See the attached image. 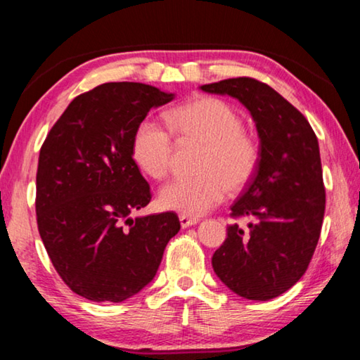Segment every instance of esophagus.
Masks as SVG:
<instances>
[{"label": "esophagus", "mask_w": 360, "mask_h": 360, "mask_svg": "<svg viewBox=\"0 0 360 360\" xmlns=\"http://www.w3.org/2000/svg\"><path fill=\"white\" fill-rule=\"evenodd\" d=\"M179 222H181V227L182 229H187L191 227V225L198 224V219L197 217H188V216H179Z\"/></svg>", "instance_id": "1"}]
</instances>
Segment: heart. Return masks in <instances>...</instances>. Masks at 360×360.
Instances as JSON below:
<instances>
[{
  "instance_id": "1",
  "label": "heart",
  "mask_w": 360,
  "mask_h": 360,
  "mask_svg": "<svg viewBox=\"0 0 360 360\" xmlns=\"http://www.w3.org/2000/svg\"><path fill=\"white\" fill-rule=\"evenodd\" d=\"M172 131L179 139L205 146L195 178L174 179L162 188L158 202L168 211L198 217L221 203L227 188L245 187L259 165V146L243 131L240 114L212 96H197L167 114ZM133 160L150 178H165L172 157V138L155 122L144 119L131 138Z\"/></svg>"
}]
</instances>
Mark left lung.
Returning <instances> with one entry per match:
<instances>
[{
	"label": "left lung",
	"instance_id": "left-lung-1",
	"mask_svg": "<svg viewBox=\"0 0 360 360\" xmlns=\"http://www.w3.org/2000/svg\"><path fill=\"white\" fill-rule=\"evenodd\" d=\"M245 106L259 136V165L231 216L251 219L248 229L229 225L212 255L217 278L249 300H270L307 271L326 210L319 144L303 114L270 85L251 77L200 85Z\"/></svg>",
	"mask_w": 360,
	"mask_h": 360
}]
</instances>
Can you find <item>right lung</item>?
<instances>
[{"label": "right lung", "instance_id": "right-lung-1", "mask_svg": "<svg viewBox=\"0 0 360 360\" xmlns=\"http://www.w3.org/2000/svg\"><path fill=\"white\" fill-rule=\"evenodd\" d=\"M174 100L141 82H108L76 96L49 131L36 174L39 235L68 288L120 303L143 290L181 229L174 212L138 216L150 202L131 138L150 109Z\"/></svg>", "mask_w": 360, "mask_h": 360}]
</instances>
